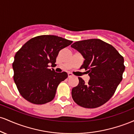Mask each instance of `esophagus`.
Here are the masks:
<instances>
[{"mask_svg": "<svg viewBox=\"0 0 134 134\" xmlns=\"http://www.w3.org/2000/svg\"><path fill=\"white\" fill-rule=\"evenodd\" d=\"M74 76V75L72 74L71 72H69L68 73V77H71Z\"/></svg>", "mask_w": 134, "mask_h": 134, "instance_id": "esophagus-1", "label": "esophagus"}]
</instances>
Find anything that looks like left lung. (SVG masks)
<instances>
[{
  "mask_svg": "<svg viewBox=\"0 0 134 134\" xmlns=\"http://www.w3.org/2000/svg\"><path fill=\"white\" fill-rule=\"evenodd\" d=\"M71 47L85 58L81 69H85L90 77L87 84L78 77L79 84L72 90V99L86 108L101 107L113 96L123 79L124 57L113 46L99 39L76 41Z\"/></svg>",
  "mask_w": 134,
  "mask_h": 134,
  "instance_id": "obj_1",
  "label": "left lung"
}]
</instances>
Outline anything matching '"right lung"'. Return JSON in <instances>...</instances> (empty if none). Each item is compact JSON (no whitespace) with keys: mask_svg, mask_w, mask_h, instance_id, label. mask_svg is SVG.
<instances>
[{"mask_svg":"<svg viewBox=\"0 0 134 134\" xmlns=\"http://www.w3.org/2000/svg\"><path fill=\"white\" fill-rule=\"evenodd\" d=\"M72 42L54 35H41L27 41L16 52L13 63L14 81L26 100L35 104L53 100L58 84L68 75L55 72L49 65H55L60 50Z\"/></svg>","mask_w":134,"mask_h":134,"instance_id":"obj_1","label":"right lung"}]
</instances>
